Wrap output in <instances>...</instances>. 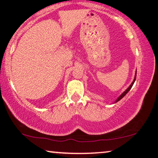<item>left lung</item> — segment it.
Returning <instances> with one entry per match:
<instances>
[{
    "label": "left lung",
    "instance_id": "8db88e82",
    "mask_svg": "<svg viewBox=\"0 0 158 158\" xmlns=\"http://www.w3.org/2000/svg\"><path fill=\"white\" fill-rule=\"evenodd\" d=\"M135 79H136V73H135V78H134V79H133V82H132V83H131V85H130V86H128V89H126V91H124V92H123V94H121V96H120L118 98H117V99H116V101H115V103H116V102H118V101H120V100H121L122 98H123V97H124V96H126V94L127 93H128L129 91H130V90H131V89L132 88V86H133V85L134 82H135Z\"/></svg>",
    "mask_w": 158,
    "mask_h": 158
}]
</instances>
